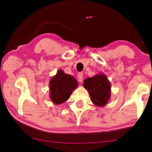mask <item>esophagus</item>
<instances>
[{"label": "esophagus", "mask_w": 152, "mask_h": 152, "mask_svg": "<svg viewBox=\"0 0 152 152\" xmlns=\"http://www.w3.org/2000/svg\"><path fill=\"white\" fill-rule=\"evenodd\" d=\"M77 78L79 82H82V79H83V73L82 72H79L77 74Z\"/></svg>", "instance_id": "1"}]
</instances>
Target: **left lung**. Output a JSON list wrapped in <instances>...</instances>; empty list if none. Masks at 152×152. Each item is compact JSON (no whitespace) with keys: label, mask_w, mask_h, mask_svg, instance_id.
<instances>
[{"label":"left lung","mask_w":152,"mask_h":152,"mask_svg":"<svg viewBox=\"0 0 152 152\" xmlns=\"http://www.w3.org/2000/svg\"><path fill=\"white\" fill-rule=\"evenodd\" d=\"M84 87L88 90L91 101L98 106H103L110 97V83L105 75L100 74L84 80Z\"/></svg>","instance_id":"left-lung-1"}]
</instances>
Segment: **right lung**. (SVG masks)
Segmentation results:
<instances>
[{"label":"right lung","instance_id":"obj_1","mask_svg":"<svg viewBox=\"0 0 152 152\" xmlns=\"http://www.w3.org/2000/svg\"><path fill=\"white\" fill-rule=\"evenodd\" d=\"M78 85L73 77L65 74L61 70L50 80V97L55 104H61L70 98Z\"/></svg>","mask_w":152,"mask_h":152}]
</instances>
